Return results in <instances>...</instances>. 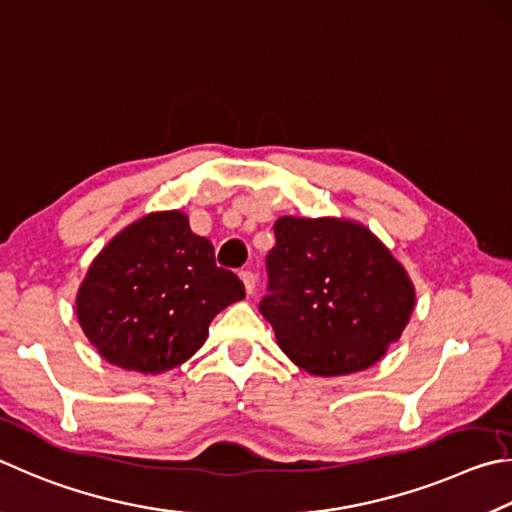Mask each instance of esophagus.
<instances>
[{
	"label": "esophagus",
	"mask_w": 512,
	"mask_h": 512,
	"mask_svg": "<svg viewBox=\"0 0 512 512\" xmlns=\"http://www.w3.org/2000/svg\"><path fill=\"white\" fill-rule=\"evenodd\" d=\"M240 279H242V283H245V292L251 297V294H254V290H256V276H254V272H249V270L242 272Z\"/></svg>",
	"instance_id": "obj_1"
}]
</instances>
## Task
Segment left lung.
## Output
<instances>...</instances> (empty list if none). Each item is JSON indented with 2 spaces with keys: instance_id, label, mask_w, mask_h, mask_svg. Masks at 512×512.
Returning a JSON list of instances; mask_svg holds the SVG:
<instances>
[{
  "instance_id": "8db88e82",
  "label": "left lung",
  "mask_w": 512,
  "mask_h": 512,
  "mask_svg": "<svg viewBox=\"0 0 512 512\" xmlns=\"http://www.w3.org/2000/svg\"><path fill=\"white\" fill-rule=\"evenodd\" d=\"M274 233L261 315L281 351L317 378L371 369L416 308L405 265L357 220L281 215Z\"/></svg>"
}]
</instances>
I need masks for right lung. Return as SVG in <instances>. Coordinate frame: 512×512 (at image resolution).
I'll return each instance as SVG.
<instances>
[{"label":"right lung","mask_w":512,"mask_h":512,"mask_svg":"<svg viewBox=\"0 0 512 512\" xmlns=\"http://www.w3.org/2000/svg\"><path fill=\"white\" fill-rule=\"evenodd\" d=\"M245 299L215 265L211 240L184 211H152L121 229L89 265L76 317L98 355L123 371L166 373L200 351L213 317Z\"/></svg>","instance_id":"1"}]
</instances>
